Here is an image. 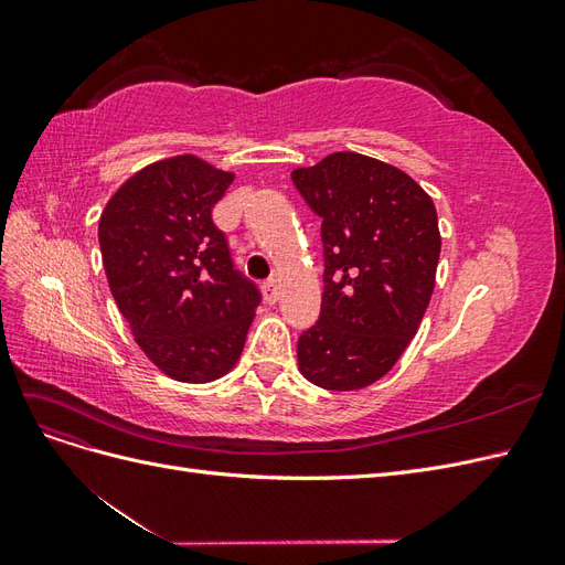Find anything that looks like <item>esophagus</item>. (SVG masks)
<instances>
[{
    "instance_id": "1",
    "label": "esophagus",
    "mask_w": 565,
    "mask_h": 565,
    "mask_svg": "<svg viewBox=\"0 0 565 565\" xmlns=\"http://www.w3.org/2000/svg\"><path fill=\"white\" fill-rule=\"evenodd\" d=\"M264 301L266 303H276L278 299H280V285H278V280H268V282H264Z\"/></svg>"
}]
</instances>
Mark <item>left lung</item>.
I'll return each mask as SVG.
<instances>
[{
    "label": "left lung",
    "instance_id": "left-lung-1",
    "mask_svg": "<svg viewBox=\"0 0 565 565\" xmlns=\"http://www.w3.org/2000/svg\"><path fill=\"white\" fill-rule=\"evenodd\" d=\"M292 181L322 218L320 320L299 337V370L328 391L382 380L431 301L440 233L434 200L398 167L332 152Z\"/></svg>",
    "mask_w": 565,
    "mask_h": 565
}]
</instances>
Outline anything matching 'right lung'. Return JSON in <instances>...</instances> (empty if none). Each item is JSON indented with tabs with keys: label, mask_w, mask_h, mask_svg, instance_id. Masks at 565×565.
<instances>
[{
	"label": "right lung",
	"mask_w": 565,
	"mask_h": 565,
	"mask_svg": "<svg viewBox=\"0 0 565 565\" xmlns=\"http://www.w3.org/2000/svg\"><path fill=\"white\" fill-rule=\"evenodd\" d=\"M233 179L198 156L152 162L117 188L98 221L117 309L150 363L177 382L231 372L262 301L212 221Z\"/></svg>",
	"instance_id": "add662e5"
}]
</instances>
